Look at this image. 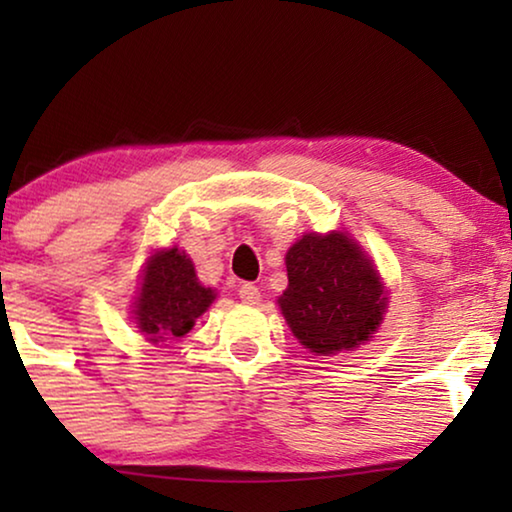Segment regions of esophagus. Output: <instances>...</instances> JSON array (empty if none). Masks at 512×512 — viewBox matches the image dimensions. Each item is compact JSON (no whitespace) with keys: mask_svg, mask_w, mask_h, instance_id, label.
Returning <instances> with one entry per match:
<instances>
[{"mask_svg":"<svg viewBox=\"0 0 512 512\" xmlns=\"http://www.w3.org/2000/svg\"><path fill=\"white\" fill-rule=\"evenodd\" d=\"M237 296H240L242 303L258 305V300H261V291H258V286L254 284H242L240 291H237Z\"/></svg>","mask_w":512,"mask_h":512,"instance_id":"34e87169","label":"esophagus"}]
</instances>
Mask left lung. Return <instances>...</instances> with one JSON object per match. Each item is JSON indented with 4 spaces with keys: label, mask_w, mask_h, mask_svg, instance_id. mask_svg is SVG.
Instances as JSON below:
<instances>
[{
    "label": "left lung",
    "mask_w": 512,
    "mask_h": 512,
    "mask_svg": "<svg viewBox=\"0 0 512 512\" xmlns=\"http://www.w3.org/2000/svg\"><path fill=\"white\" fill-rule=\"evenodd\" d=\"M289 286L279 296L286 324L317 356L349 352L373 338L387 296L380 272L347 233H307L286 251Z\"/></svg>",
    "instance_id": "left-lung-1"
}]
</instances>
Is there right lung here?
Returning a JSON list of instances; mask_svg holds the SVG:
<instances>
[{
  "label": "right lung",
  "mask_w": 512,
  "mask_h": 512,
  "mask_svg": "<svg viewBox=\"0 0 512 512\" xmlns=\"http://www.w3.org/2000/svg\"><path fill=\"white\" fill-rule=\"evenodd\" d=\"M216 293L202 286L184 251H156L144 265L142 284L132 303L135 324L153 342L181 338L207 312Z\"/></svg>",
  "instance_id": "right-lung-1"
}]
</instances>
